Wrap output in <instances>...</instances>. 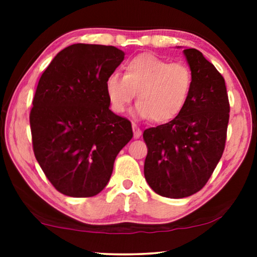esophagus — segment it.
Masks as SVG:
<instances>
[{"label": "esophagus", "mask_w": 257, "mask_h": 257, "mask_svg": "<svg viewBox=\"0 0 257 257\" xmlns=\"http://www.w3.org/2000/svg\"><path fill=\"white\" fill-rule=\"evenodd\" d=\"M132 128H133V137H135V138L137 139V138H139L140 136H142V130L139 128V126H137L135 122H133L132 124Z\"/></svg>", "instance_id": "obj_1"}]
</instances>
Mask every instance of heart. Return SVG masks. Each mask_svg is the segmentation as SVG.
<instances>
[{
    "mask_svg": "<svg viewBox=\"0 0 257 257\" xmlns=\"http://www.w3.org/2000/svg\"><path fill=\"white\" fill-rule=\"evenodd\" d=\"M193 73L184 62H168L152 54L136 56L124 66V76L112 72L105 91L112 110L122 113L137 96V113L154 122L177 117L187 103Z\"/></svg>",
    "mask_w": 257,
    "mask_h": 257,
    "instance_id": "1",
    "label": "heart"
}]
</instances>
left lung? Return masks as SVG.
<instances>
[{
  "label": "left lung",
  "mask_w": 257,
  "mask_h": 257,
  "mask_svg": "<svg viewBox=\"0 0 257 257\" xmlns=\"http://www.w3.org/2000/svg\"><path fill=\"white\" fill-rule=\"evenodd\" d=\"M193 73L187 103L166 124L146 128L144 174L165 198L199 192L212 177L226 146L229 100L222 75L196 49H185Z\"/></svg>",
  "instance_id": "obj_1"
}]
</instances>
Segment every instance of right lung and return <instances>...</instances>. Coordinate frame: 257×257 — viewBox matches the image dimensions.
I'll use <instances>...</instances> for the list:
<instances>
[{
	"label": "right lung",
	"instance_id": "add662e5",
	"mask_svg": "<svg viewBox=\"0 0 257 257\" xmlns=\"http://www.w3.org/2000/svg\"><path fill=\"white\" fill-rule=\"evenodd\" d=\"M124 59L112 45L72 44L42 73L30 111L33 150L62 194L90 198L110 180L115 157L132 139L128 119L108 106L105 80Z\"/></svg>",
	"mask_w": 257,
	"mask_h": 257
}]
</instances>
